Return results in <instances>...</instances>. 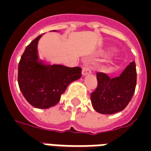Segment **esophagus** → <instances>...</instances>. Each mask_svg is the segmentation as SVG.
I'll return each instance as SVG.
<instances>
[{
	"label": "esophagus",
	"mask_w": 151,
	"mask_h": 151,
	"mask_svg": "<svg viewBox=\"0 0 151 151\" xmlns=\"http://www.w3.org/2000/svg\"><path fill=\"white\" fill-rule=\"evenodd\" d=\"M91 72V70L88 67H83L82 69V75L84 76H87V75L90 74Z\"/></svg>",
	"instance_id": "esophagus-1"
}]
</instances>
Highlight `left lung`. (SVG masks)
<instances>
[{"label":"left lung","mask_w":151,"mask_h":151,"mask_svg":"<svg viewBox=\"0 0 151 151\" xmlns=\"http://www.w3.org/2000/svg\"><path fill=\"white\" fill-rule=\"evenodd\" d=\"M96 78L97 88L91 94L94 109L104 114L121 111L130 103L135 91V62L130 63L119 76L110 78L105 73L97 72Z\"/></svg>","instance_id":"1"}]
</instances>
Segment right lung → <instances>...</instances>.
Returning a JSON list of instances; mask_svg holds the SVG:
<instances>
[{
	"mask_svg": "<svg viewBox=\"0 0 151 151\" xmlns=\"http://www.w3.org/2000/svg\"><path fill=\"white\" fill-rule=\"evenodd\" d=\"M41 36L33 40L21 55L18 66V84L32 106L47 109L58 104L69 83L81 77L82 69L60 64L47 65L40 61L37 45Z\"/></svg>",
	"mask_w": 151,
	"mask_h": 151,
	"instance_id": "1",
	"label": "right lung"
}]
</instances>
